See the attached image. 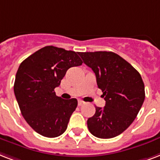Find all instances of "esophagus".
I'll return each instance as SVG.
<instances>
[{"instance_id": "obj_1", "label": "esophagus", "mask_w": 160, "mask_h": 160, "mask_svg": "<svg viewBox=\"0 0 160 160\" xmlns=\"http://www.w3.org/2000/svg\"><path fill=\"white\" fill-rule=\"evenodd\" d=\"M82 104H84L83 101H82V100H78V106H82Z\"/></svg>"}]
</instances>
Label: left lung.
<instances>
[{
    "label": "left lung",
    "instance_id": "8db88e82",
    "mask_svg": "<svg viewBox=\"0 0 160 160\" xmlns=\"http://www.w3.org/2000/svg\"><path fill=\"white\" fill-rule=\"evenodd\" d=\"M78 54L94 72L106 101L103 108H95V114L88 119V128L97 138H114L130 126L143 105V79L130 63L112 52Z\"/></svg>",
    "mask_w": 160,
    "mask_h": 160
}]
</instances>
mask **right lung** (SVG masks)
I'll return each mask as SVG.
<instances>
[{"instance_id":"obj_1","label":"right lung","mask_w":160,"mask_h":160,"mask_svg":"<svg viewBox=\"0 0 160 160\" xmlns=\"http://www.w3.org/2000/svg\"><path fill=\"white\" fill-rule=\"evenodd\" d=\"M78 52L47 46L25 59L17 70L14 92L25 120L41 135L55 138L66 131L78 100L54 92L67 71L80 66Z\"/></svg>"}]
</instances>
